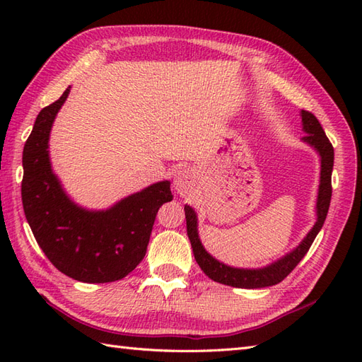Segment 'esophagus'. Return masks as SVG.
Returning a JSON list of instances; mask_svg holds the SVG:
<instances>
[{
  "label": "esophagus",
  "mask_w": 362,
  "mask_h": 362,
  "mask_svg": "<svg viewBox=\"0 0 362 362\" xmlns=\"http://www.w3.org/2000/svg\"><path fill=\"white\" fill-rule=\"evenodd\" d=\"M174 189L177 191V194L179 196H187L189 191H191V188H193V185H194V175H193V173L189 171V169H187V168H183V169H180V171H177L175 173V175H174Z\"/></svg>",
  "instance_id": "34e87169"
}]
</instances>
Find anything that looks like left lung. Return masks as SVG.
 <instances>
[{
    "label": "left lung",
    "instance_id": "8db88e82",
    "mask_svg": "<svg viewBox=\"0 0 362 362\" xmlns=\"http://www.w3.org/2000/svg\"><path fill=\"white\" fill-rule=\"evenodd\" d=\"M300 117H302V126L305 132L302 141L311 146L320 157V180L316 201V222H314V226L308 232V235L303 238L302 243H300L296 249H292L286 255H283L281 258L274 261V263L257 269L233 267L224 264L222 261L216 259L205 250L201 238H199L197 214L193 206L185 205L187 232L191 247H193L194 258L197 261V264L201 266L204 274L209 275L213 281L244 289L274 286V284L286 279L292 272V269L302 261V258L306 255V252L310 250L313 241L316 240L322 226H324L329 209V201H332V173L334 163V149L327 138L324 129H322L320 122L313 113L302 110L300 112Z\"/></svg>",
    "mask_w": 362,
    "mask_h": 362
}]
</instances>
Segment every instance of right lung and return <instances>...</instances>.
<instances>
[{
    "mask_svg": "<svg viewBox=\"0 0 362 362\" xmlns=\"http://www.w3.org/2000/svg\"><path fill=\"white\" fill-rule=\"evenodd\" d=\"M70 88L37 115L23 149V209L38 245L60 272L83 283L117 281L144 258L157 211L173 201L171 182L152 183L107 210L76 204L52 173L48 149Z\"/></svg>",
    "mask_w": 362,
    "mask_h": 362,
    "instance_id": "1",
    "label": "right lung"
}]
</instances>
